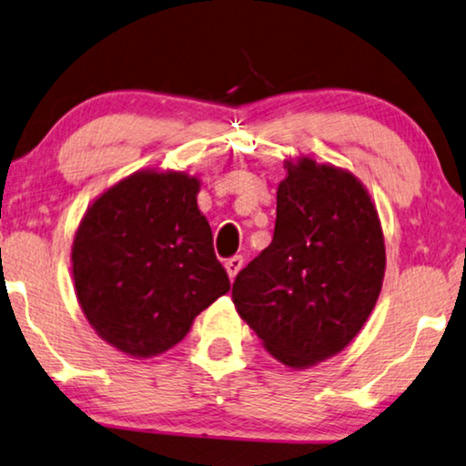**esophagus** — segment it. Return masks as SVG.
I'll list each match as a JSON object with an SVG mask.
<instances>
[{"label": "esophagus", "instance_id": "1", "mask_svg": "<svg viewBox=\"0 0 466 466\" xmlns=\"http://www.w3.org/2000/svg\"><path fill=\"white\" fill-rule=\"evenodd\" d=\"M241 267H244V258L241 256H233V258H228L225 262V268H227V275L228 279H235V275L241 271Z\"/></svg>", "mask_w": 466, "mask_h": 466}]
</instances>
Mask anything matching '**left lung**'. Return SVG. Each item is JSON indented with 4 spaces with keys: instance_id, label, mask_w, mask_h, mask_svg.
I'll use <instances>...</instances> for the list:
<instances>
[{
    "instance_id": "1",
    "label": "left lung",
    "mask_w": 466,
    "mask_h": 466,
    "mask_svg": "<svg viewBox=\"0 0 466 466\" xmlns=\"http://www.w3.org/2000/svg\"><path fill=\"white\" fill-rule=\"evenodd\" d=\"M273 241L241 268L233 305L268 353L305 370L339 355L380 296L387 254L368 188L309 155L283 161Z\"/></svg>"
}]
</instances>
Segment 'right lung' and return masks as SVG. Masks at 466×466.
Wrapping results in <instances>:
<instances>
[{
  "mask_svg": "<svg viewBox=\"0 0 466 466\" xmlns=\"http://www.w3.org/2000/svg\"><path fill=\"white\" fill-rule=\"evenodd\" d=\"M199 188V174L147 167L100 193L79 220L71 246L77 302L94 332L134 360L178 345L231 288Z\"/></svg>",
  "mask_w": 466,
  "mask_h": 466,
  "instance_id": "obj_1",
  "label": "right lung"
}]
</instances>
